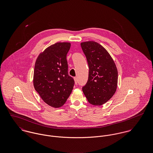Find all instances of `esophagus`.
Returning a JSON list of instances; mask_svg holds the SVG:
<instances>
[{
	"mask_svg": "<svg viewBox=\"0 0 153 153\" xmlns=\"http://www.w3.org/2000/svg\"><path fill=\"white\" fill-rule=\"evenodd\" d=\"M74 81H75V84H77V82H78V79H77V78L76 77H74Z\"/></svg>",
	"mask_w": 153,
	"mask_h": 153,
	"instance_id": "esophagus-1",
	"label": "esophagus"
}]
</instances>
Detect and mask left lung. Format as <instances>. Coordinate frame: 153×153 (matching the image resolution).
I'll list each match as a JSON object with an SVG mask.
<instances>
[{
    "mask_svg": "<svg viewBox=\"0 0 153 153\" xmlns=\"http://www.w3.org/2000/svg\"><path fill=\"white\" fill-rule=\"evenodd\" d=\"M81 46L89 67L88 79L82 91L88 102L102 105L115 94L118 82L116 65L107 50L96 42H82Z\"/></svg>",
    "mask_w": 153,
    "mask_h": 153,
    "instance_id": "obj_1",
    "label": "left lung"
}]
</instances>
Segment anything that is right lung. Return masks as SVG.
<instances>
[{"label": "right lung", "instance_id": "right-lung-1", "mask_svg": "<svg viewBox=\"0 0 153 153\" xmlns=\"http://www.w3.org/2000/svg\"><path fill=\"white\" fill-rule=\"evenodd\" d=\"M71 44L58 42L47 48L38 57L33 74V85L44 102L59 108L69 97L75 84L68 75L66 55Z\"/></svg>", "mask_w": 153, "mask_h": 153}]
</instances>
